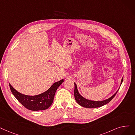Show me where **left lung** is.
<instances>
[{"label": "left lung", "instance_id": "8db88e82", "mask_svg": "<svg viewBox=\"0 0 135 135\" xmlns=\"http://www.w3.org/2000/svg\"><path fill=\"white\" fill-rule=\"evenodd\" d=\"M122 81H123V78L121 79L120 85H121V84L122 83ZM119 89L113 96H111L110 98L106 99V100H104L103 101H93V100H88V99H86L84 98V97H82L79 93L78 89H77V86L74 83V97H75V99L76 102H77V103L79 105H80V106L84 107V108H99V107H102V106H103V105L109 103L113 99V98L115 96L117 92L118 91Z\"/></svg>", "mask_w": 135, "mask_h": 135}]
</instances>
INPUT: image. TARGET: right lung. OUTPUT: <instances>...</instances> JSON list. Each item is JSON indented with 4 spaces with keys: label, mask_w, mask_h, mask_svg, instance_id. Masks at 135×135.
<instances>
[{
    "label": "right lung",
    "mask_w": 135,
    "mask_h": 135,
    "mask_svg": "<svg viewBox=\"0 0 135 135\" xmlns=\"http://www.w3.org/2000/svg\"><path fill=\"white\" fill-rule=\"evenodd\" d=\"M63 82V79L55 82L47 91L34 96L22 94L16 90L10 84L9 86L11 93L23 106L32 111H39L46 110L51 106L57 88Z\"/></svg>",
    "instance_id": "1"
}]
</instances>
